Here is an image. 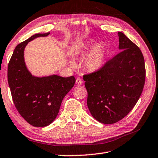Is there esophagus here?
Returning <instances> with one entry per match:
<instances>
[{"mask_svg":"<svg viewBox=\"0 0 158 158\" xmlns=\"http://www.w3.org/2000/svg\"><path fill=\"white\" fill-rule=\"evenodd\" d=\"M76 84H77V85H81L82 84H83V81H82V80L80 79V78H77V79H76Z\"/></svg>","mask_w":158,"mask_h":158,"instance_id":"1","label":"esophagus"}]
</instances>
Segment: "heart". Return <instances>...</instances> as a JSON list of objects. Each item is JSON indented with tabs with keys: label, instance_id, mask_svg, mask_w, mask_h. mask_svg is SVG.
Wrapping results in <instances>:
<instances>
[{
	"label": "heart",
	"instance_id": "b5f03b06",
	"mask_svg": "<svg viewBox=\"0 0 158 158\" xmlns=\"http://www.w3.org/2000/svg\"><path fill=\"white\" fill-rule=\"evenodd\" d=\"M95 44H96V41L94 40L89 41L79 50V56L81 57L86 56L92 48L95 46ZM107 52V48L106 45L98 44L95 46L85 61V65L86 68L90 71H95V70L98 69L103 64ZM69 64L72 67H76V64L72 60L69 61Z\"/></svg>",
	"mask_w": 158,
	"mask_h": 158
}]
</instances>
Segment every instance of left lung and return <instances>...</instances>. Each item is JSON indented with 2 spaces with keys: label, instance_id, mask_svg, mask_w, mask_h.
Instances as JSON below:
<instances>
[{
  "label": "left lung",
  "instance_id": "obj_1",
  "mask_svg": "<svg viewBox=\"0 0 158 158\" xmlns=\"http://www.w3.org/2000/svg\"><path fill=\"white\" fill-rule=\"evenodd\" d=\"M121 52L101 69L84 75L88 92L87 106L101 123H116L134 108L143 89L146 79L141 50L122 32H118Z\"/></svg>",
  "mask_w": 158,
  "mask_h": 158
}]
</instances>
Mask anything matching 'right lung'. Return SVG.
<instances>
[{"label":"right lung","instance_id":"add662e5","mask_svg":"<svg viewBox=\"0 0 158 158\" xmlns=\"http://www.w3.org/2000/svg\"><path fill=\"white\" fill-rule=\"evenodd\" d=\"M49 34H36L17 45L7 67V81L15 106L29 124L36 127H46L54 121L62 100L76 81L73 76L34 77L27 68L24 51L27 44Z\"/></svg>","mask_w":158,"mask_h":158}]
</instances>
